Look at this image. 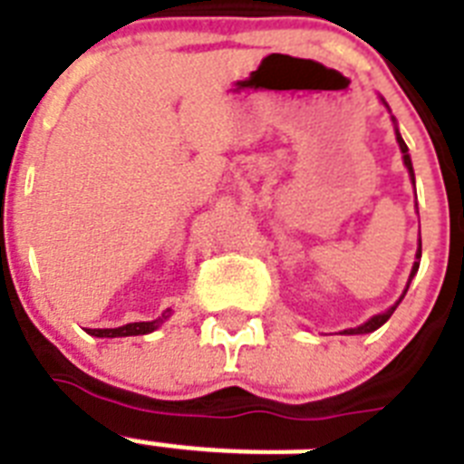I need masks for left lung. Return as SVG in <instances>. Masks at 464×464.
<instances>
[{
    "label": "left lung",
    "instance_id": "obj_1",
    "mask_svg": "<svg viewBox=\"0 0 464 464\" xmlns=\"http://www.w3.org/2000/svg\"><path fill=\"white\" fill-rule=\"evenodd\" d=\"M384 103H386V102H384ZM396 141H398V147H401V154H403L405 168H408V172H411L412 182H415V172H412L411 154H408V147H405V141H403V137H401V132H398V128H396ZM415 258H417V260H415V266H412V273H411V279H408V286H411L412 277H415V273H417V267H420V258H422V239H420V248H417V256H415ZM408 286H405V292H408ZM405 292H403V296H405ZM403 296H401V298H403ZM401 298H398V304H401ZM398 304H396V305H398ZM396 305H392V308L386 310V313H379V315L370 317V320H367L365 324H361V327L343 329V334H370V332H374V329L382 327V324H384L386 320H389V317L393 315V310H396Z\"/></svg>",
    "mask_w": 464,
    "mask_h": 464
}]
</instances>
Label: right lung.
Here are the masks:
<instances>
[{
  "label": "right lung",
  "mask_w": 464,
  "mask_h": 464,
  "mask_svg": "<svg viewBox=\"0 0 464 464\" xmlns=\"http://www.w3.org/2000/svg\"><path fill=\"white\" fill-rule=\"evenodd\" d=\"M170 317V310H166L163 315L159 317V320H151V323H130V324H122V327H116V329H87V334L92 336H109V339H113V336H140V334H149V332H154V329H159L160 324H163V320H168Z\"/></svg>",
  "instance_id": "obj_1"
}]
</instances>
